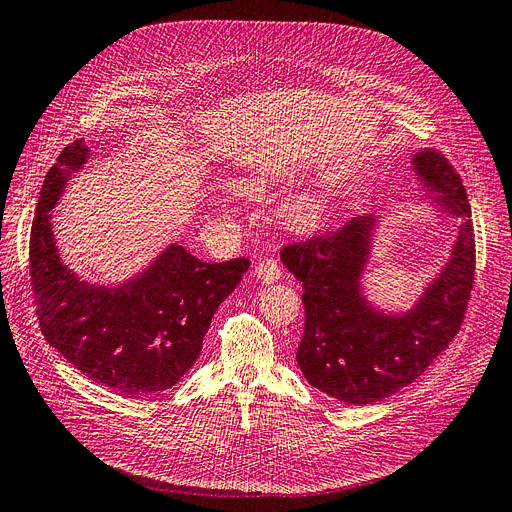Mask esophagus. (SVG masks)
I'll list each match as a JSON object with an SVG mask.
<instances>
[{"label": "esophagus", "mask_w": 512, "mask_h": 512, "mask_svg": "<svg viewBox=\"0 0 512 512\" xmlns=\"http://www.w3.org/2000/svg\"><path fill=\"white\" fill-rule=\"evenodd\" d=\"M255 276L263 284H272V282H276L282 276V270H280L278 261H274V259H261L255 265Z\"/></svg>", "instance_id": "34e87169"}]
</instances>
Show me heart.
Masks as SVG:
<instances>
[{
    "mask_svg": "<svg viewBox=\"0 0 512 512\" xmlns=\"http://www.w3.org/2000/svg\"><path fill=\"white\" fill-rule=\"evenodd\" d=\"M265 177H251V180H244L238 184V190L247 192V194H259L265 186ZM322 211V203L316 194H299L295 198H291L284 207H282V215L293 226H309L314 224Z\"/></svg>",
    "mask_w": 512,
    "mask_h": 512,
    "instance_id": "obj_1",
    "label": "heart"
}]
</instances>
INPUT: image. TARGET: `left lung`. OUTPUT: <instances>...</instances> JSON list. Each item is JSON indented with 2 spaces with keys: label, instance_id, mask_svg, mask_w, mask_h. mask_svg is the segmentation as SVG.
Here are the masks:
<instances>
[{
  "label": "left lung",
  "instance_id": "1",
  "mask_svg": "<svg viewBox=\"0 0 512 512\" xmlns=\"http://www.w3.org/2000/svg\"><path fill=\"white\" fill-rule=\"evenodd\" d=\"M420 180L441 192L446 209L462 217L446 270L402 318L372 311L358 293L372 219H349L335 232L284 244L288 272L303 282L305 330L297 364L311 387L366 406L414 383L460 330L475 282V230L460 175L437 150L414 157Z\"/></svg>",
  "mask_w": 512,
  "mask_h": 512
}]
</instances>
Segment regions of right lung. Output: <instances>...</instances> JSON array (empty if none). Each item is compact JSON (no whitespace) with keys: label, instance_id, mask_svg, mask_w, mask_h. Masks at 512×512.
<instances>
[{"label":"right lung","instance_id":"add662e5","mask_svg":"<svg viewBox=\"0 0 512 512\" xmlns=\"http://www.w3.org/2000/svg\"><path fill=\"white\" fill-rule=\"evenodd\" d=\"M87 152L83 140L66 146L37 201L29 274L41 332L98 385L131 397L167 391L196 362L215 309L251 261L207 263L171 244L144 274L119 288L79 282L58 257L50 211Z\"/></svg>","mask_w":512,"mask_h":512}]
</instances>
